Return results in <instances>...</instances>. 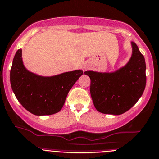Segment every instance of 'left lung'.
<instances>
[{
  "label": "left lung",
  "mask_w": 159,
  "mask_h": 159,
  "mask_svg": "<svg viewBox=\"0 0 159 159\" xmlns=\"http://www.w3.org/2000/svg\"><path fill=\"white\" fill-rule=\"evenodd\" d=\"M132 56L113 72L87 71L91 78V98L97 110L105 114L120 115L134 106L146 84V61L138 46L131 42Z\"/></svg>",
  "instance_id": "obj_1"
}]
</instances>
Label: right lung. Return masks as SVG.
<instances>
[{
  "label": "right lung",
  "mask_w": 159,
  "mask_h": 159,
  "mask_svg": "<svg viewBox=\"0 0 159 159\" xmlns=\"http://www.w3.org/2000/svg\"><path fill=\"white\" fill-rule=\"evenodd\" d=\"M82 75L81 70L50 77L34 74L24 66L22 49H18L10 78L13 93L23 107L36 116H45L61 110L68 92Z\"/></svg>",
  "instance_id": "right-lung-1"
}]
</instances>
